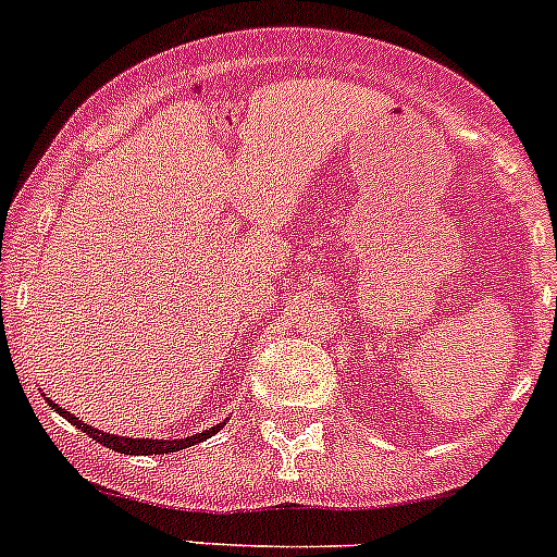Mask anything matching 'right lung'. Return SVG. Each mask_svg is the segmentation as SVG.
I'll return each instance as SVG.
<instances>
[{"label": "right lung", "instance_id": "1", "mask_svg": "<svg viewBox=\"0 0 557 557\" xmlns=\"http://www.w3.org/2000/svg\"><path fill=\"white\" fill-rule=\"evenodd\" d=\"M48 404L55 409V412L61 414V418L70 420V423L75 425V429H81L83 434H88V436H91V440H97L99 445L110 447V450L123 453V455H166V453H177V450H185V447L196 445V442L210 440L212 434H218V431L223 429V423H218V425H212L210 431H205V434L185 436V440H128V436L107 434V431H99V429H94V425L83 423L81 418H75V414L64 412V409H61L59 404L50 401V398H48Z\"/></svg>", "mask_w": 557, "mask_h": 557}]
</instances>
